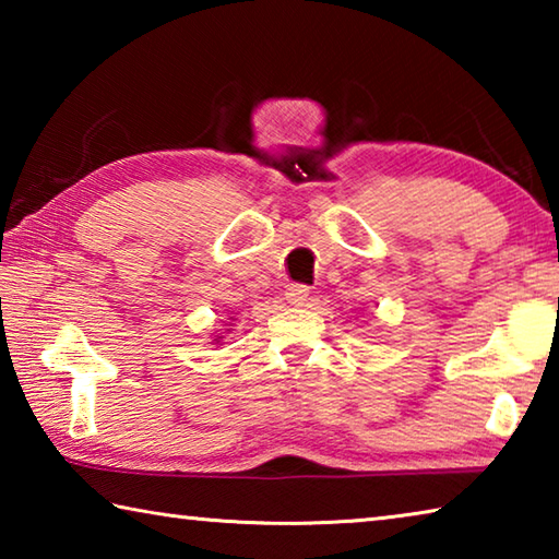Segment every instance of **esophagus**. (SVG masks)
I'll use <instances>...</instances> for the list:
<instances>
[{
    "label": "esophagus",
    "instance_id": "1",
    "mask_svg": "<svg viewBox=\"0 0 559 559\" xmlns=\"http://www.w3.org/2000/svg\"><path fill=\"white\" fill-rule=\"evenodd\" d=\"M308 296H310V288L302 286V283H296V286H290L286 290V300L290 302V306H306Z\"/></svg>",
    "mask_w": 559,
    "mask_h": 559
}]
</instances>
